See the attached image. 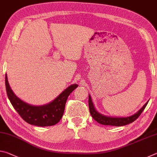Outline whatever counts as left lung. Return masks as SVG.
<instances>
[{
  "label": "left lung",
  "mask_w": 157,
  "mask_h": 157,
  "mask_svg": "<svg viewBox=\"0 0 157 157\" xmlns=\"http://www.w3.org/2000/svg\"><path fill=\"white\" fill-rule=\"evenodd\" d=\"M149 100L140 109L133 115L127 117H113L105 116L104 114L100 113V112L95 109L94 102H93L91 95H89V107L90 113H91L93 118L98 123L104 125H112V126H124L129 123H132L135 120L139 118V116L141 114L143 111L145 109L146 106H147Z\"/></svg>",
  "instance_id": "1"
}]
</instances>
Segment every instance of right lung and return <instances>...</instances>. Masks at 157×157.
<instances>
[{"label":"right lung","mask_w":157,"mask_h":157,"mask_svg":"<svg viewBox=\"0 0 157 157\" xmlns=\"http://www.w3.org/2000/svg\"><path fill=\"white\" fill-rule=\"evenodd\" d=\"M5 86L10 102L23 120L33 125L47 127L59 123L64 112L68 97L78 85L77 84L70 85L55 99L48 104L40 106L28 104L18 98L10 88L7 74H5Z\"/></svg>","instance_id":"right-lung-1"}]
</instances>
